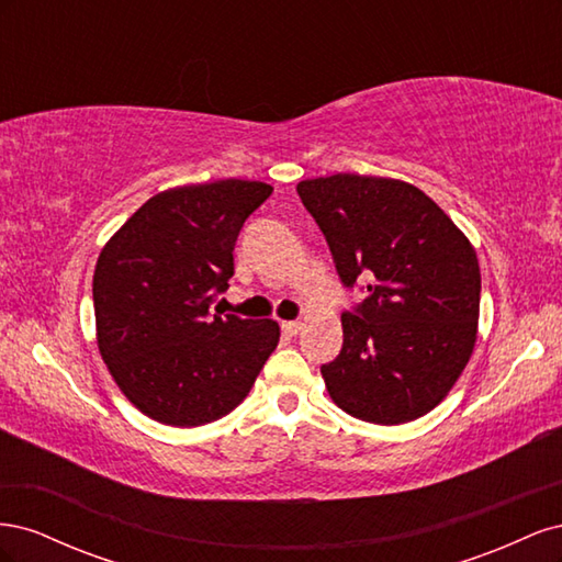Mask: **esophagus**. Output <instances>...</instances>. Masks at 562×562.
I'll list each match as a JSON object with an SVG mask.
<instances>
[{
    "instance_id": "1",
    "label": "esophagus",
    "mask_w": 562,
    "mask_h": 562,
    "mask_svg": "<svg viewBox=\"0 0 562 562\" xmlns=\"http://www.w3.org/2000/svg\"><path fill=\"white\" fill-rule=\"evenodd\" d=\"M281 328H283L285 335L295 337V335H300V330H302V323H300V321H283Z\"/></svg>"
}]
</instances>
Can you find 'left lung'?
I'll return each instance as SVG.
<instances>
[{
	"instance_id": "8db88e82",
	"label": "left lung",
	"mask_w": 562,
	"mask_h": 562,
	"mask_svg": "<svg viewBox=\"0 0 562 562\" xmlns=\"http://www.w3.org/2000/svg\"><path fill=\"white\" fill-rule=\"evenodd\" d=\"M345 288L342 349L321 366L330 398L372 424L413 422L446 398L475 345L481 269L452 220L417 187L337 173L302 180Z\"/></svg>"
}]
</instances>
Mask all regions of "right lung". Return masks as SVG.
I'll return each mask as SVG.
<instances>
[{
	"label": "right lung",
	"mask_w": 562,
	"mask_h": 562,
	"mask_svg": "<svg viewBox=\"0 0 562 562\" xmlns=\"http://www.w3.org/2000/svg\"><path fill=\"white\" fill-rule=\"evenodd\" d=\"M271 192L265 182L234 178L159 192L100 252L98 349L147 417L171 427L225 417L277 349V321L209 312L234 277L244 223Z\"/></svg>",
	"instance_id": "right-lung-1"
}]
</instances>
